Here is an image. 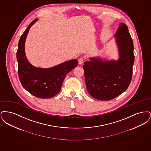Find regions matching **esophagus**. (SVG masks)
Instances as JSON below:
<instances>
[{
  "instance_id": "1",
  "label": "esophagus",
  "mask_w": 151,
  "mask_h": 151,
  "mask_svg": "<svg viewBox=\"0 0 151 151\" xmlns=\"http://www.w3.org/2000/svg\"><path fill=\"white\" fill-rule=\"evenodd\" d=\"M78 62H79V65H82L84 62V58L81 57L78 59Z\"/></svg>"
}]
</instances>
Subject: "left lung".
<instances>
[{
	"label": "left lung",
	"instance_id": "8db88e82",
	"mask_svg": "<svg viewBox=\"0 0 151 151\" xmlns=\"http://www.w3.org/2000/svg\"><path fill=\"white\" fill-rule=\"evenodd\" d=\"M119 58L104 60L90 58L83 65L86 89L94 99L112 100L129 86L134 63V45L127 26L121 22L115 35Z\"/></svg>",
	"mask_w": 151,
	"mask_h": 151
}]
</instances>
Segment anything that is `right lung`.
<instances>
[{
    "label": "right lung",
    "instance_id": "right-lung-1",
    "mask_svg": "<svg viewBox=\"0 0 151 151\" xmlns=\"http://www.w3.org/2000/svg\"><path fill=\"white\" fill-rule=\"evenodd\" d=\"M37 20L29 24L18 43V73L22 86L30 93L38 98L49 99L60 92L65 76L78 65V62L72 59L48 68L36 67L29 63L25 55V43L29 29Z\"/></svg>",
    "mask_w": 151,
    "mask_h": 151
}]
</instances>
